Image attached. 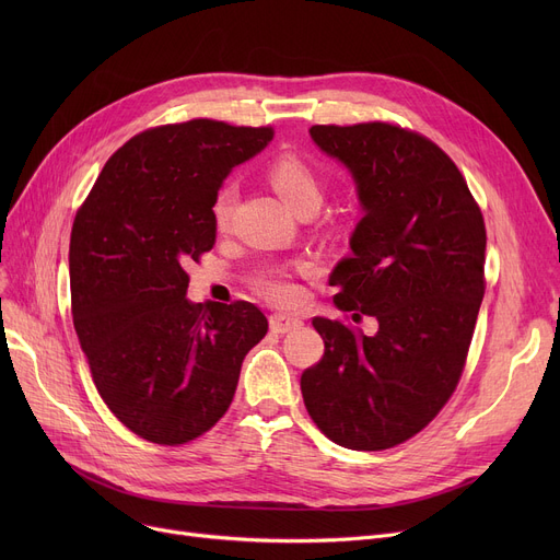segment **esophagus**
<instances>
[{"mask_svg": "<svg viewBox=\"0 0 560 560\" xmlns=\"http://www.w3.org/2000/svg\"><path fill=\"white\" fill-rule=\"evenodd\" d=\"M298 327H302V319L300 317H292V315H281V313H275L270 317V329L275 334H288V331H295Z\"/></svg>", "mask_w": 560, "mask_h": 560, "instance_id": "34e87169", "label": "esophagus"}]
</instances>
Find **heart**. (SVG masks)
<instances>
[{"instance_id":"b5f03b06","label":"heart","mask_w":560,"mask_h":560,"mask_svg":"<svg viewBox=\"0 0 560 560\" xmlns=\"http://www.w3.org/2000/svg\"><path fill=\"white\" fill-rule=\"evenodd\" d=\"M265 176H268L270 186L281 195V199L300 213L304 209H317L322 201V192H325L322 190L319 174L304 159H300L295 154L275 156L268 163V167H265ZM233 206H235V186L233 184L220 186V190L215 192L213 206H211L213 222L218 229H226V224L233 215ZM254 283H256L260 295H265L277 304H283V306L295 304L302 298V290L295 283V279L279 268L262 270L254 279Z\"/></svg>"}]
</instances>
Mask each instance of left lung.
I'll list each match as a JSON object with an SVG mask.
<instances>
[{"label": "left lung", "mask_w": 560, "mask_h": 560, "mask_svg": "<svg viewBox=\"0 0 560 560\" xmlns=\"http://www.w3.org/2000/svg\"><path fill=\"white\" fill-rule=\"evenodd\" d=\"M347 165L363 218L329 277L340 319L313 317L325 357L302 374L308 416L336 445L381 452L420 433L454 395L486 292V224L456 163L388 122L315 125Z\"/></svg>", "instance_id": "obj_1"}]
</instances>
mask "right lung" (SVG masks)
<instances>
[{
	"mask_svg": "<svg viewBox=\"0 0 560 560\" xmlns=\"http://www.w3.org/2000/svg\"><path fill=\"white\" fill-rule=\"evenodd\" d=\"M272 136L206 117L147 129L106 161L77 211L74 331L110 413L150 443L176 447L215 427L268 334L249 302H188L186 265L215 245L211 206L231 167Z\"/></svg>",
	"mask_w": 560,
	"mask_h": 560,
	"instance_id": "1",
	"label": "right lung"
}]
</instances>
